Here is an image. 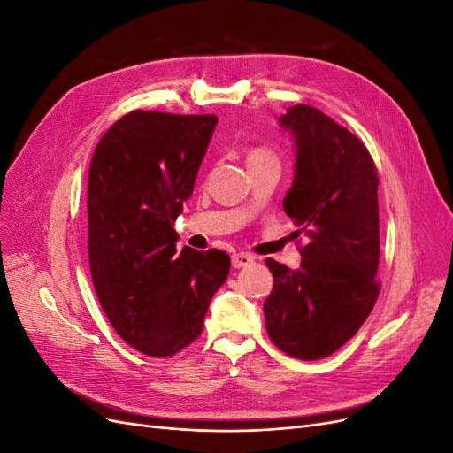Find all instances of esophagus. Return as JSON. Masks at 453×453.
<instances>
[{
  "instance_id": "obj_1",
  "label": "esophagus",
  "mask_w": 453,
  "mask_h": 453,
  "mask_svg": "<svg viewBox=\"0 0 453 453\" xmlns=\"http://www.w3.org/2000/svg\"><path fill=\"white\" fill-rule=\"evenodd\" d=\"M253 260L255 258L250 253H234V255H232V266H234V268H245V266L253 265Z\"/></svg>"
}]
</instances>
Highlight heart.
Here are the masks:
<instances>
[{"instance_id": "obj_1", "label": "heart", "mask_w": 453, "mask_h": 453, "mask_svg": "<svg viewBox=\"0 0 453 453\" xmlns=\"http://www.w3.org/2000/svg\"><path fill=\"white\" fill-rule=\"evenodd\" d=\"M258 162H278V157L272 153L270 149L265 147H255L250 150L248 164H258Z\"/></svg>"}]
</instances>
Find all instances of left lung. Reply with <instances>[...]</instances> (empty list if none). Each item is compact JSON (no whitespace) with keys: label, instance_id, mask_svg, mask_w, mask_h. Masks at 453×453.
Segmentation results:
<instances>
[{"label":"left lung","instance_id":"left-lung-1","mask_svg":"<svg viewBox=\"0 0 453 453\" xmlns=\"http://www.w3.org/2000/svg\"><path fill=\"white\" fill-rule=\"evenodd\" d=\"M296 145L283 210L308 243L298 270L266 258L270 340L295 359L328 357L359 331L380 295L378 170L366 145L311 105L280 117Z\"/></svg>","mask_w":453,"mask_h":453}]
</instances>
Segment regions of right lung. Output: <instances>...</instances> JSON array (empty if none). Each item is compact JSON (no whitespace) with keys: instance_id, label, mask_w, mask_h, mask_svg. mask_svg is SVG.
Masks as SVG:
<instances>
[{"instance_id":"1","label":"right lung","mask_w":453,"mask_h":453,"mask_svg":"<svg viewBox=\"0 0 453 453\" xmlns=\"http://www.w3.org/2000/svg\"><path fill=\"white\" fill-rule=\"evenodd\" d=\"M215 125V115L135 109L92 155V283L119 336L149 357H172L193 344L230 272L225 251L175 250L173 223L193 195Z\"/></svg>"}]
</instances>
